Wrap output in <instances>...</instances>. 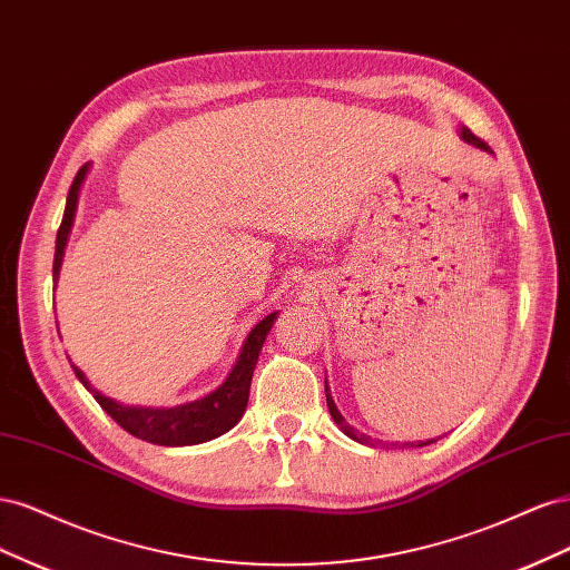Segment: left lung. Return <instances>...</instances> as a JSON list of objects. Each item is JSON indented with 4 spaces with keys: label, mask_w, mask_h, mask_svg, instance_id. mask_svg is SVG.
Masks as SVG:
<instances>
[{
    "label": "left lung",
    "mask_w": 570,
    "mask_h": 570,
    "mask_svg": "<svg viewBox=\"0 0 570 570\" xmlns=\"http://www.w3.org/2000/svg\"><path fill=\"white\" fill-rule=\"evenodd\" d=\"M461 137L469 145H473V147H478V149H485V151H490V154H494L490 147H488V142H482L480 137H475L469 128H461ZM325 402H327V409H331V416H333V421L340 425V430L347 438H352V440H356V442H361V444H373V440L371 438H366L364 433H358V430H354L347 421H344V416L342 413L337 411V406H335V402H333V396H331V392H327V385H325ZM430 442H435V440H425V442H421L419 446H425V444H430ZM404 444H411V442H404Z\"/></svg>",
    "instance_id": "obj_1"
}]
</instances>
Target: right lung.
Returning a JSON list of instances; mask_svg holds the SVG:
<instances>
[{
    "label": "right lung",
    "instance_id": "1",
    "mask_svg": "<svg viewBox=\"0 0 570 570\" xmlns=\"http://www.w3.org/2000/svg\"><path fill=\"white\" fill-rule=\"evenodd\" d=\"M90 164H85L76 178L71 189H68V199H66V212L61 218V226L57 233V252H55V278H59L61 262H63V249L68 243V233H71L73 218H76V206H78V193L80 185L88 176ZM278 318V312L268 314L264 321H258L252 333L247 335L243 352H239L233 371L228 373L226 381H223L214 392H209L202 400L187 402L180 406H170V409H154V406H126L114 402L111 396H105L99 390L90 385L88 377L80 368L73 371L78 375V381L92 392L97 404L105 409L109 416L128 430L130 435L140 438L151 444H161V446H187V444H202L209 442L228 430L243 419V413L249 402V385H252V375L254 366L258 361V352H262L266 335L271 331V325Z\"/></svg>",
    "mask_w": 570,
    "mask_h": 570
}]
</instances>
